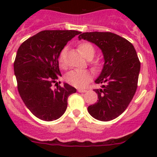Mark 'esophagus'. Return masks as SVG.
Returning <instances> with one entry per match:
<instances>
[{"label": "esophagus", "instance_id": "obj_1", "mask_svg": "<svg viewBox=\"0 0 157 157\" xmlns=\"http://www.w3.org/2000/svg\"><path fill=\"white\" fill-rule=\"evenodd\" d=\"M77 91H78L79 93H85V92H86V90H84V89H78Z\"/></svg>", "mask_w": 157, "mask_h": 157}]
</instances>
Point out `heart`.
I'll return each instance as SVG.
<instances>
[{
  "label": "heart",
  "instance_id": "heart-1",
  "mask_svg": "<svg viewBox=\"0 0 157 157\" xmlns=\"http://www.w3.org/2000/svg\"><path fill=\"white\" fill-rule=\"evenodd\" d=\"M78 50L80 53L84 58L91 59L95 55V48L92 44L89 42H83L78 45ZM67 49L64 48L61 50L58 57V62L61 66L65 64V57ZM92 68L94 71H98L101 67L102 63L99 59H95L91 62ZM92 80V74L87 70L83 71H71L66 75L65 80L67 83L71 86L77 88H83L88 84Z\"/></svg>",
  "mask_w": 157,
  "mask_h": 157
}]
</instances>
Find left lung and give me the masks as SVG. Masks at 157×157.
I'll return each instance as SVG.
<instances>
[{
  "instance_id": "left-lung-1",
  "label": "left lung",
  "mask_w": 157,
  "mask_h": 157,
  "mask_svg": "<svg viewBox=\"0 0 157 157\" xmlns=\"http://www.w3.org/2000/svg\"><path fill=\"white\" fill-rule=\"evenodd\" d=\"M102 50L103 68L95 83L102 85L94 91L98 100L88 107L96 119L108 121L124 112L137 87L140 62L134 45L124 38L109 32L84 33L78 36Z\"/></svg>"
}]
</instances>
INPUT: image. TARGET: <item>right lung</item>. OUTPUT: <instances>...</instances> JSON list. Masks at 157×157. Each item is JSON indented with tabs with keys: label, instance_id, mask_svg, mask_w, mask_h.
Returning a JSON list of instances; mask_svg holds the SVG:
<instances>
[{
	"label": "right lung",
	"instance_id": "obj_1",
	"mask_svg": "<svg viewBox=\"0 0 157 157\" xmlns=\"http://www.w3.org/2000/svg\"><path fill=\"white\" fill-rule=\"evenodd\" d=\"M80 33L44 30L26 39L17 50L13 68L18 92L26 107L39 119L59 118L67 109L68 96L77 91L67 83L55 90L52 86L61 76L58 66L61 50Z\"/></svg>",
	"mask_w": 157,
	"mask_h": 157
}]
</instances>
